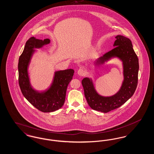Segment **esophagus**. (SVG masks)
I'll use <instances>...</instances> for the list:
<instances>
[{
    "label": "esophagus",
    "instance_id": "34e87169",
    "mask_svg": "<svg viewBox=\"0 0 154 154\" xmlns=\"http://www.w3.org/2000/svg\"><path fill=\"white\" fill-rule=\"evenodd\" d=\"M85 73V71L84 69H79L77 71V74L80 76H82Z\"/></svg>",
    "mask_w": 154,
    "mask_h": 154
}]
</instances>
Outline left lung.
I'll list each match as a JSON object with an SVG mask.
<instances>
[{
	"mask_svg": "<svg viewBox=\"0 0 154 154\" xmlns=\"http://www.w3.org/2000/svg\"><path fill=\"white\" fill-rule=\"evenodd\" d=\"M116 38L113 45L114 48L97 59L95 66H102L114 58L122 62L123 81L117 92L109 96L102 95L96 91L92 78L85 77L82 80L84 95L89 106L93 110L104 113L117 109L128 101L134 94L137 85L139 59L133 48L132 42L122 35H117Z\"/></svg>",
	"mask_w": 154,
	"mask_h": 154,
	"instance_id": "obj_1",
	"label": "left lung"
}]
</instances>
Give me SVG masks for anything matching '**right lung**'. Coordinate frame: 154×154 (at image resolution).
Returning a JSON list of instances; mask_svg holds the SVG:
<instances>
[{"instance_id": "add662e5", "label": "right lung", "mask_w": 154, "mask_h": 154, "mask_svg": "<svg viewBox=\"0 0 154 154\" xmlns=\"http://www.w3.org/2000/svg\"><path fill=\"white\" fill-rule=\"evenodd\" d=\"M50 40H39L32 37L26 42L18 61V81L22 95L37 109L50 112L60 109L65 100L66 90L73 79L74 70L70 69L54 72L51 84L44 91H37L30 84L29 66L37 50L50 44Z\"/></svg>"}]
</instances>
